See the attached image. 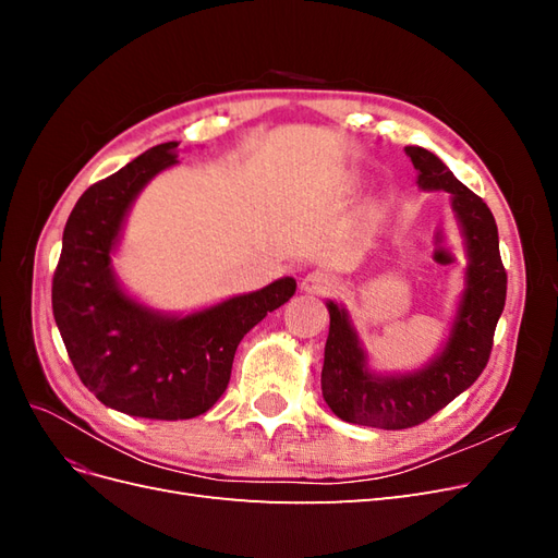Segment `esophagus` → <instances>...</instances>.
Returning a JSON list of instances; mask_svg holds the SVG:
<instances>
[{
    "instance_id": "1",
    "label": "esophagus",
    "mask_w": 558,
    "mask_h": 558,
    "mask_svg": "<svg viewBox=\"0 0 558 558\" xmlns=\"http://www.w3.org/2000/svg\"><path fill=\"white\" fill-rule=\"evenodd\" d=\"M300 289L305 293L326 295L337 289V279L330 272H326V269H314V272H310L305 279H302Z\"/></svg>"
}]
</instances>
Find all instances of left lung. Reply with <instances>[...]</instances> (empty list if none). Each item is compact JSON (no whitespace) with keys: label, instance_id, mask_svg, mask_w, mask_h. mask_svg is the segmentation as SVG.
<instances>
[{"label":"left lung","instance_id":"left-lung-1","mask_svg":"<svg viewBox=\"0 0 558 558\" xmlns=\"http://www.w3.org/2000/svg\"><path fill=\"white\" fill-rule=\"evenodd\" d=\"M421 191H445L465 251L463 291L442 349L412 373L381 375L369 369L367 353L344 305L328 300L330 330L320 369V391L335 416L349 424L400 430L424 424L475 384L494 347L505 307L508 275L500 260L498 228L486 202L453 177L430 150L404 146Z\"/></svg>","mask_w":558,"mask_h":558}]
</instances>
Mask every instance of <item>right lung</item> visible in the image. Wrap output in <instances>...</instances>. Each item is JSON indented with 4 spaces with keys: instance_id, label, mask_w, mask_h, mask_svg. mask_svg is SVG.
I'll return each instance as SVG.
<instances>
[{
    "instance_id": "right-lung-1",
    "label": "right lung",
    "mask_w": 558,
    "mask_h": 558,
    "mask_svg": "<svg viewBox=\"0 0 558 558\" xmlns=\"http://www.w3.org/2000/svg\"><path fill=\"white\" fill-rule=\"evenodd\" d=\"M177 146L148 148L78 197L53 277V316L81 381L116 412L162 421L211 410L242 337L298 286L281 277L191 314L154 310L123 289L113 253L128 214L146 183L179 162Z\"/></svg>"
}]
</instances>
